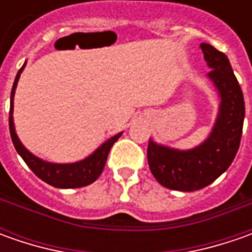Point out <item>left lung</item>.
Instances as JSON below:
<instances>
[{
	"label": "left lung",
	"instance_id": "1",
	"mask_svg": "<svg viewBox=\"0 0 252 252\" xmlns=\"http://www.w3.org/2000/svg\"><path fill=\"white\" fill-rule=\"evenodd\" d=\"M210 68L208 78L220 99L212 131L193 149L178 150L150 139L147 147L149 167L162 187L192 192L210 185L233 162L243 134L246 115L244 96L227 56L212 44L200 43Z\"/></svg>",
	"mask_w": 252,
	"mask_h": 252
}]
</instances>
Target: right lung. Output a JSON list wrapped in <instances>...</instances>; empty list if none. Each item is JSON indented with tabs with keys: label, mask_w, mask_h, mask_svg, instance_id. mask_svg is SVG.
<instances>
[{
	"label": "right lung",
	"mask_w": 252,
	"mask_h": 252,
	"mask_svg": "<svg viewBox=\"0 0 252 252\" xmlns=\"http://www.w3.org/2000/svg\"><path fill=\"white\" fill-rule=\"evenodd\" d=\"M26 62L21 67V70L18 71L15 77L14 85H12V91H11V108H9V131H11V139L15 146V150L18 151V154L24 158V161L28 164V167L33 171L36 177L44 181L46 184L52 185L54 188L62 189H71V188H81L92 184L94 181H96L98 177L102 174L103 167L106 164L108 154L111 151V147L115 144V141L118 140L122 136V133H118L115 136H112L111 139L102 143L101 146L96 150L91 153L88 157H85L84 160L75 161V162H65V164H59V162H50V161L42 160L37 156H34L33 153L28 150L22 144V141L19 140L16 130H15L14 123V96L16 85L19 81V77L24 71Z\"/></svg>",
	"instance_id": "right-lung-1"
}]
</instances>
